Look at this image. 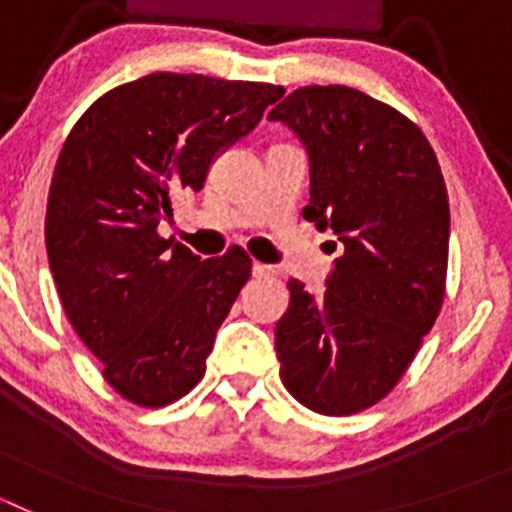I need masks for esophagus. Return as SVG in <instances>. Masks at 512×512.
<instances>
[{"instance_id":"34e87169","label":"esophagus","mask_w":512,"mask_h":512,"mask_svg":"<svg viewBox=\"0 0 512 512\" xmlns=\"http://www.w3.org/2000/svg\"><path fill=\"white\" fill-rule=\"evenodd\" d=\"M253 277L256 279H269V277H277V269L269 264H261V261H253Z\"/></svg>"}]
</instances>
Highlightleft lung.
<instances>
[{
  "mask_svg": "<svg viewBox=\"0 0 512 512\" xmlns=\"http://www.w3.org/2000/svg\"><path fill=\"white\" fill-rule=\"evenodd\" d=\"M310 153L305 220L343 253L325 292L289 277L279 377L320 415H354L395 390L436 323L449 266V194L413 120L359 89L302 87L269 112ZM336 246V243H333Z\"/></svg>",
  "mask_w": 512,
  "mask_h": 512,
  "instance_id": "1",
  "label": "left lung"
}]
</instances>
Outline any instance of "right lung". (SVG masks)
I'll return each instance as SVG.
<instances>
[{
  "label": "right lung",
  "mask_w": 512,
  "mask_h": 512,
  "mask_svg": "<svg viewBox=\"0 0 512 512\" xmlns=\"http://www.w3.org/2000/svg\"><path fill=\"white\" fill-rule=\"evenodd\" d=\"M282 94L158 71L102 94L63 143L45 212L51 274L102 377L133 405L164 408L200 382L251 277L243 248L202 261L158 223Z\"/></svg>",
  "instance_id": "obj_1"
}]
</instances>
